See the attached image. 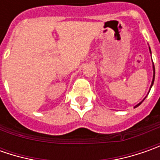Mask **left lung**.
<instances>
[{
	"mask_svg": "<svg viewBox=\"0 0 160 160\" xmlns=\"http://www.w3.org/2000/svg\"><path fill=\"white\" fill-rule=\"evenodd\" d=\"M149 50H150V52H151V48H150V47H149ZM152 68H153V78H152V81H151V87H150V90H149V92H150L151 87H152V85H153V83H154V79H155V67H154V64L152 65ZM149 92H148V94H149ZM146 97H147V96H146ZM146 97H145V98H146ZM145 98L143 99V100H142V102H140V103H138L137 105H135V106H134V108L138 107L139 105H141V104H142V102H143V101L145 100Z\"/></svg>",
	"mask_w": 160,
	"mask_h": 160,
	"instance_id": "left-lung-1",
	"label": "left lung"
}]
</instances>
